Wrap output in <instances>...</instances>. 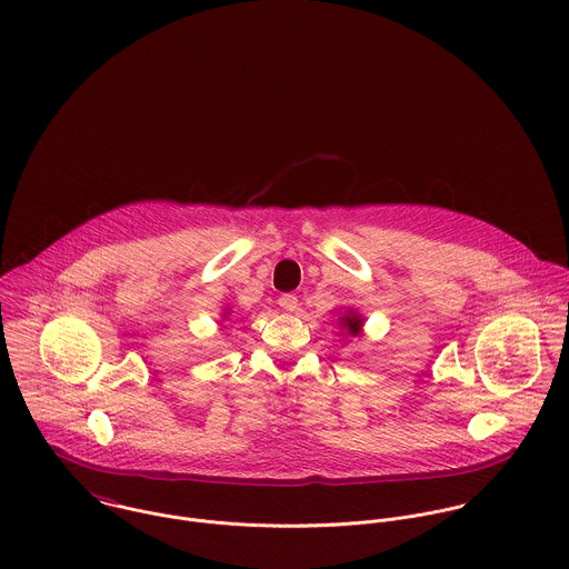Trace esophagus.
<instances>
[{"mask_svg": "<svg viewBox=\"0 0 569 569\" xmlns=\"http://www.w3.org/2000/svg\"><path fill=\"white\" fill-rule=\"evenodd\" d=\"M278 305H280V309H284V311L293 313V311L298 309V298H296V296H291V293H284V296H280V298H278Z\"/></svg>", "mask_w": 569, "mask_h": 569, "instance_id": "34e87169", "label": "esophagus"}]
</instances>
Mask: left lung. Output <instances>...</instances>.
Segmentation results:
<instances>
[{
  "label": "left lung",
  "instance_id": "8db88e82",
  "mask_svg": "<svg viewBox=\"0 0 569 569\" xmlns=\"http://www.w3.org/2000/svg\"><path fill=\"white\" fill-rule=\"evenodd\" d=\"M339 325H341V328H346V330H348V335H350V337H357V335L361 332L363 320H361V316H357L355 311H348L346 316H341V318H339Z\"/></svg>",
  "mask_w": 569,
  "mask_h": 569
}]
</instances>
